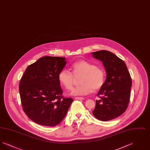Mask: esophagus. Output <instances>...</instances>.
I'll list each match as a JSON object with an SVG mask.
<instances>
[{
	"mask_svg": "<svg viewBox=\"0 0 150 150\" xmlns=\"http://www.w3.org/2000/svg\"><path fill=\"white\" fill-rule=\"evenodd\" d=\"M75 100H84V98L83 97H75Z\"/></svg>",
	"mask_w": 150,
	"mask_h": 150,
	"instance_id": "1",
	"label": "esophagus"
}]
</instances>
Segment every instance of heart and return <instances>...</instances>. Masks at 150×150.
Listing matches in <instances>:
<instances>
[{
  "instance_id": "1",
  "label": "heart",
  "mask_w": 150,
  "mask_h": 150,
  "mask_svg": "<svg viewBox=\"0 0 150 150\" xmlns=\"http://www.w3.org/2000/svg\"><path fill=\"white\" fill-rule=\"evenodd\" d=\"M73 75L76 76L82 75L80 86L74 88L71 94L74 96H86L92 93L94 90H98L103 86L106 74L104 70L92 62L86 60H80L73 64L71 66ZM61 86L67 90L71 89L74 83V76L68 70L64 69L58 76Z\"/></svg>"
}]
</instances>
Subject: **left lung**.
<instances>
[{
    "label": "left lung",
    "mask_w": 150,
    "mask_h": 150,
    "mask_svg": "<svg viewBox=\"0 0 150 150\" xmlns=\"http://www.w3.org/2000/svg\"><path fill=\"white\" fill-rule=\"evenodd\" d=\"M93 58L99 59L105 67L106 78L97 94L92 111L97 119L107 121L115 119L127 110L130 100L132 79L125 63L113 53L107 50L92 52Z\"/></svg>",
    "instance_id": "8db88e82"
}]
</instances>
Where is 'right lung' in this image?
<instances>
[{
	"label": "right lung",
	"instance_id": "obj_1",
	"mask_svg": "<svg viewBox=\"0 0 150 150\" xmlns=\"http://www.w3.org/2000/svg\"><path fill=\"white\" fill-rule=\"evenodd\" d=\"M65 57L44 56L29 65L19 84L23 110L32 121L54 127L64 119L73 99L64 98L58 76Z\"/></svg>",
	"mask_w": 150,
	"mask_h": 150
}]
</instances>
